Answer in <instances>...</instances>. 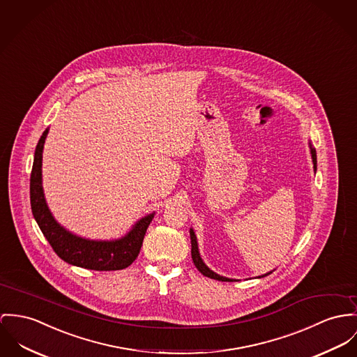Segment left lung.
I'll list each match as a JSON object with an SVG mask.
<instances>
[{"label": "left lung", "instance_id": "8db88e82", "mask_svg": "<svg viewBox=\"0 0 357 357\" xmlns=\"http://www.w3.org/2000/svg\"><path fill=\"white\" fill-rule=\"evenodd\" d=\"M311 155H312V163H314V169H317V152L314 148H311ZM190 239H192V258L195 268L206 277L209 278H213V280H219V281H232L231 278H225L222 275H216L215 272H212L201 259L199 257V252H198V246H197V238L192 232V229H190Z\"/></svg>", "mask_w": 357, "mask_h": 357}]
</instances>
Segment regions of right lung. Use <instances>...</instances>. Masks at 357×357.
Returning <instances> with one entry per match:
<instances>
[{
	"mask_svg": "<svg viewBox=\"0 0 357 357\" xmlns=\"http://www.w3.org/2000/svg\"><path fill=\"white\" fill-rule=\"evenodd\" d=\"M47 133L49 129L43 132L36 145L29 179L31 209L40 231L53 247L55 254L70 265L99 272L128 268L137 258L153 213L139 220L125 238L112 242L86 241L63 229L52 216L42 189V151Z\"/></svg>",
	"mask_w": 357,
	"mask_h": 357,
	"instance_id": "right-lung-1",
	"label": "right lung"
}]
</instances>
